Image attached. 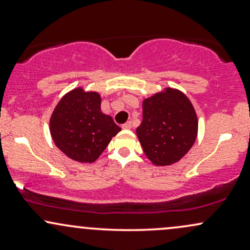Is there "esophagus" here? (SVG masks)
Listing matches in <instances>:
<instances>
[{"label":"esophagus","instance_id":"esophagus-1","mask_svg":"<svg viewBox=\"0 0 250 250\" xmlns=\"http://www.w3.org/2000/svg\"><path fill=\"white\" fill-rule=\"evenodd\" d=\"M122 128L128 130V129H131V122H125V125H122Z\"/></svg>","mask_w":250,"mask_h":250}]
</instances>
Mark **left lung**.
<instances>
[{
	"mask_svg": "<svg viewBox=\"0 0 250 250\" xmlns=\"http://www.w3.org/2000/svg\"><path fill=\"white\" fill-rule=\"evenodd\" d=\"M143 119L136 129L146 156L155 166L179 162L197 136L195 109L182 91L166 88L142 102Z\"/></svg>",
	"mask_w": 250,
	"mask_h": 250,
	"instance_id": "obj_1",
	"label": "left lung"
}]
</instances>
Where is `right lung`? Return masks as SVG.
Here are the masks:
<instances>
[{"label": "right lung", "mask_w": 250, "mask_h": 250, "mask_svg": "<svg viewBox=\"0 0 250 250\" xmlns=\"http://www.w3.org/2000/svg\"><path fill=\"white\" fill-rule=\"evenodd\" d=\"M50 134L56 147L74 161L93 163L121 130L101 111V95L75 88L60 100L50 116Z\"/></svg>", "instance_id": "1"}]
</instances>
